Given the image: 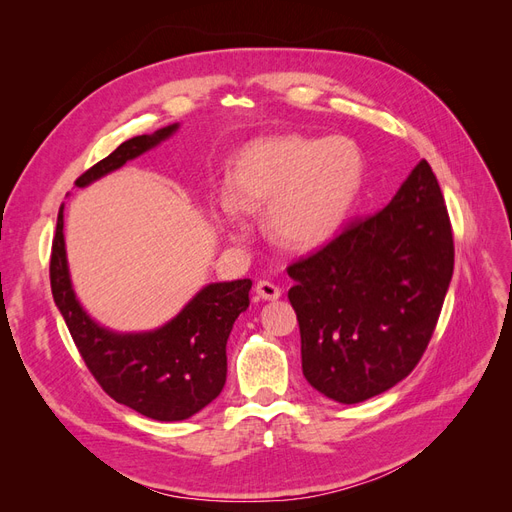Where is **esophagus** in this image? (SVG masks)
Segmentation results:
<instances>
[{"label":"esophagus","mask_w":512,"mask_h":512,"mask_svg":"<svg viewBox=\"0 0 512 512\" xmlns=\"http://www.w3.org/2000/svg\"><path fill=\"white\" fill-rule=\"evenodd\" d=\"M254 290H256L258 297H260V299H265V301H275V299H280V297H282V290L277 288L275 284H271V282H265V280L258 282Z\"/></svg>","instance_id":"1"}]
</instances>
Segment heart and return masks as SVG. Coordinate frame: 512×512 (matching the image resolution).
<instances>
[{"label":"heart","mask_w":512,"mask_h":512,"mask_svg":"<svg viewBox=\"0 0 512 512\" xmlns=\"http://www.w3.org/2000/svg\"><path fill=\"white\" fill-rule=\"evenodd\" d=\"M363 156L350 138L262 136L232 160L228 192L213 215L232 241L247 235L245 213L267 207V230L286 250H312L342 228L363 185Z\"/></svg>","instance_id":"heart-1"}]
</instances>
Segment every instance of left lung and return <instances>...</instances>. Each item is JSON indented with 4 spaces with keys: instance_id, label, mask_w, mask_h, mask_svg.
Instances as JSON below:
<instances>
[{
    "instance_id": "8db88e82",
    "label": "left lung",
    "mask_w": 512,
    "mask_h": 512,
    "mask_svg": "<svg viewBox=\"0 0 512 512\" xmlns=\"http://www.w3.org/2000/svg\"><path fill=\"white\" fill-rule=\"evenodd\" d=\"M453 262L444 196L421 160L380 213L288 267L305 380L339 404L404 380L436 329Z\"/></svg>"
}]
</instances>
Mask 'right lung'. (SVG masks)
<instances>
[{
  "instance_id": "right-lung-1",
  "label": "right lung",
  "mask_w": 512,
  "mask_h": 512,
  "mask_svg": "<svg viewBox=\"0 0 512 512\" xmlns=\"http://www.w3.org/2000/svg\"><path fill=\"white\" fill-rule=\"evenodd\" d=\"M179 123L134 136L76 179L79 188L162 145ZM250 280L200 288L179 314L149 331H113L91 318L76 297L64 239V205L57 213L51 252V290L89 371L119 404L153 421H185L209 406L226 384V342L250 307Z\"/></svg>"
}]
</instances>
